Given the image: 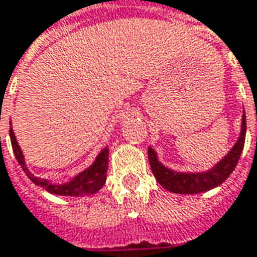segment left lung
Masks as SVG:
<instances>
[{"label":"left lung","instance_id":"left-lung-1","mask_svg":"<svg viewBox=\"0 0 257 257\" xmlns=\"http://www.w3.org/2000/svg\"><path fill=\"white\" fill-rule=\"evenodd\" d=\"M244 137H246V115L242 116V128L237 142L229 151V154L220 159L213 168H210L206 172H176L169 168H166L158 159L155 149L151 146L148 148V156L152 173L159 182V185L169 192L181 193V195H193L206 190L213 189L229 178V175L233 172L243 151Z\"/></svg>","mask_w":257,"mask_h":257}]
</instances>
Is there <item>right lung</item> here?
<instances>
[{
	"mask_svg": "<svg viewBox=\"0 0 257 257\" xmlns=\"http://www.w3.org/2000/svg\"><path fill=\"white\" fill-rule=\"evenodd\" d=\"M10 138H11V145H13L14 155L17 158L18 164L21 165L23 171L27 173V176L31 179L35 185H38L45 190H48L49 193L54 195H59V196H89L96 193L105 185L106 181V171H108V156H109V151L108 148H103L101 154L96 156L95 162H93L89 168H86L85 171L78 173L74 179H71L67 183H52L48 179H41L34 176L30 169L25 165V159H24L23 151L17 142V138L14 135L13 128H10Z\"/></svg>",
	"mask_w": 257,
	"mask_h": 257,
	"instance_id": "1",
	"label": "right lung"
}]
</instances>
